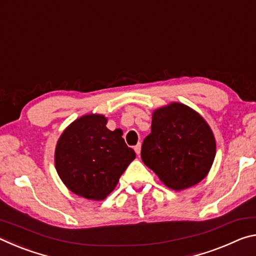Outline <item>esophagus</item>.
Masks as SVG:
<instances>
[{
	"label": "esophagus",
	"instance_id": "1",
	"mask_svg": "<svg viewBox=\"0 0 256 256\" xmlns=\"http://www.w3.org/2000/svg\"><path fill=\"white\" fill-rule=\"evenodd\" d=\"M134 150H136V152L138 156L140 154V152H141V144H138L136 146H134Z\"/></svg>",
	"mask_w": 256,
	"mask_h": 256
}]
</instances>
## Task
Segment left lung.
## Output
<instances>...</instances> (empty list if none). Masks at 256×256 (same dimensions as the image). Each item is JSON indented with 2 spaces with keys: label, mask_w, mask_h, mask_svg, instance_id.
I'll return each mask as SVG.
<instances>
[{
  "label": "left lung",
  "mask_w": 256,
  "mask_h": 256,
  "mask_svg": "<svg viewBox=\"0 0 256 256\" xmlns=\"http://www.w3.org/2000/svg\"><path fill=\"white\" fill-rule=\"evenodd\" d=\"M214 156V134L196 112L172 102L154 112L141 158L168 188L180 190L198 184L206 176Z\"/></svg>",
  "instance_id": "obj_1"
}]
</instances>
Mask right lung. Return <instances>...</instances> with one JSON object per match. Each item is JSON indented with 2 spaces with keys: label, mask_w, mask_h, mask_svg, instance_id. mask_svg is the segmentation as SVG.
Segmentation results:
<instances>
[{
  "label": "right lung",
  "mask_w": 256,
  "mask_h": 256,
  "mask_svg": "<svg viewBox=\"0 0 256 256\" xmlns=\"http://www.w3.org/2000/svg\"><path fill=\"white\" fill-rule=\"evenodd\" d=\"M102 115H86L60 136L55 151L58 174L68 188L89 200H104L118 185L136 152Z\"/></svg>",
  "instance_id": "add662e5"
}]
</instances>
